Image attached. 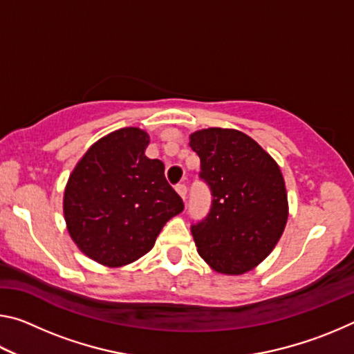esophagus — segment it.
Masks as SVG:
<instances>
[{"instance_id":"obj_1","label":"esophagus","mask_w":354,"mask_h":354,"mask_svg":"<svg viewBox=\"0 0 354 354\" xmlns=\"http://www.w3.org/2000/svg\"><path fill=\"white\" fill-rule=\"evenodd\" d=\"M176 192L179 195H181V198L185 200V196H187V185L185 184H178L176 185Z\"/></svg>"}]
</instances>
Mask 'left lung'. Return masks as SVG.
Here are the masks:
<instances>
[{
  "label": "left lung",
  "instance_id": "8db88e82",
  "mask_svg": "<svg viewBox=\"0 0 354 354\" xmlns=\"http://www.w3.org/2000/svg\"><path fill=\"white\" fill-rule=\"evenodd\" d=\"M189 139L212 195L206 218L190 227L198 254L218 273L250 272L283 236L289 217L283 173L259 143L237 129L207 128Z\"/></svg>",
  "mask_w": 354,
  "mask_h": 354
}]
</instances>
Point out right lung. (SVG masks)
Wrapping results in <instances>:
<instances>
[{
  "mask_svg": "<svg viewBox=\"0 0 354 354\" xmlns=\"http://www.w3.org/2000/svg\"><path fill=\"white\" fill-rule=\"evenodd\" d=\"M149 136L122 128L95 142L71 171L64 192L70 237L84 254L122 267L154 247L184 203L167 183L162 160L148 159Z\"/></svg>",
  "mask_w": 354,
  "mask_h": 354,
  "instance_id": "1",
  "label": "right lung"
}]
</instances>
